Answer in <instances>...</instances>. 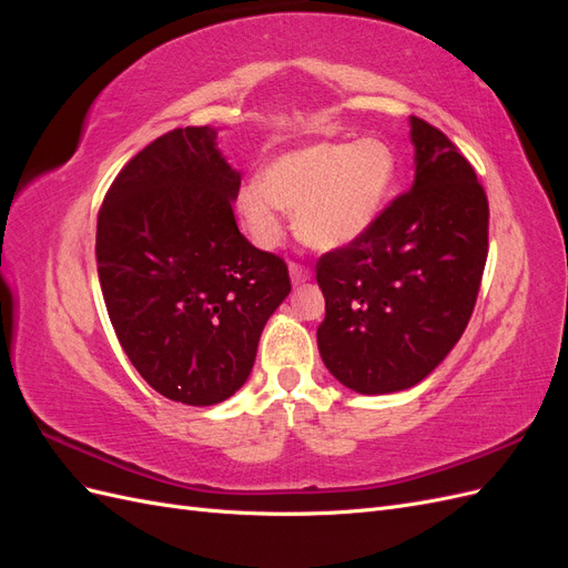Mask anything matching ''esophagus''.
I'll return each mask as SVG.
<instances>
[{
    "label": "esophagus",
    "instance_id": "34e87169",
    "mask_svg": "<svg viewBox=\"0 0 568 568\" xmlns=\"http://www.w3.org/2000/svg\"><path fill=\"white\" fill-rule=\"evenodd\" d=\"M288 274H291V284H294V286H301V284L313 280V272L307 270L305 265H298V263L288 265Z\"/></svg>",
    "mask_w": 568,
    "mask_h": 568
}]
</instances>
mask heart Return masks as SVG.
<instances>
[{
	"label": "heart",
	"mask_w": 568,
	"mask_h": 568,
	"mask_svg": "<svg viewBox=\"0 0 568 568\" xmlns=\"http://www.w3.org/2000/svg\"><path fill=\"white\" fill-rule=\"evenodd\" d=\"M393 182L395 153L376 136L305 144L274 156L263 180L251 178L239 189L236 211L261 246L277 244L284 211H296V232L307 246L338 251L372 230Z\"/></svg>",
	"instance_id": "b5f03b06"
}]
</instances>
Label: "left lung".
I'll use <instances>...</instances> for the list:
<instances>
[{"mask_svg":"<svg viewBox=\"0 0 568 568\" xmlns=\"http://www.w3.org/2000/svg\"><path fill=\"white\" fill-rule=\"evenodd\" d=\"M415 182L355 244L320 257L322 363L363 395L417 386L467 329L488 255V199L440 130L409 118Z\"/></svg>","mask_w":568,"mask_h":568,"instance_id":"8db88e82","label":"left lung"}]
</instances>
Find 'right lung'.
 <instances>
[{"label":"right lung","mask_w":568,"mask_h":568,"mask_svg":"<svg viewBox=\"0 0 568 568\" xmlns=\"http://www.w3.org/2000/svg\"><path fill=\"white\" fill-rule=\"evenodd\" d=\"M217 128L159 136L120 170L97 220V272L115 336L142 379L184 405L242 388L288 296L282 257L239 232L242 173Z\"/></svg>","instance_id":"right-lung-1"}]
</instances>
